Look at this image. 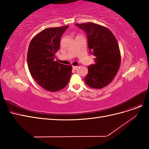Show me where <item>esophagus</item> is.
<instances>
[{"instance_id":"obj_1","label":"esophagus","mask_w":149,"mask_h":149,"mask_svg":"<svg viewBox=\"0 0 149 149\" xmlns=\"http://www.w3.org/2000/svg\"><path fill=\"white\" fill-rule=\"evenodd\" d=\"M78 66H73V67H72V68H73L74 70H76L78 69Z\"/></svg>"}]
</instances>
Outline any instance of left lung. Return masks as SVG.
Here are the masks:
<instances>
[{"instance_id":"obj_1","label":"left lung","mask_w":149,"mask_h":149,"mask_svg":"<svg viewBox=\"0 0 149 149\" xmlns=\"http://www.w3.org/2000/svg\"><path fill=\"white\" fill-rule=\"evenodd\" d=\"M86 33L89 52L95 56L94 64L88 66L84 81L89 87L101 89L113 80L120 65L119 45L114 35L104 26L92 22L76 24Z\"/></svg>"}]
</instances>
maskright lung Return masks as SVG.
<instances>
[{
    "instance_id": "right-lung-1",
    "label": "right lung",
    "mask_w": 149,
    "mask_h": 149,
    "mask_svg": "<svg viewBox=\"0 0 149 149\" xmlns=\"http://www.w3.org/2000/svg\"><path fill=\"white\" fill-rule=\"evenodd\" d=\"M68 25L42 30L31 40L27 53V64L32 78L40 86L55 92L64 88L71 76V66L54 61L60 48L62 35Z\"/></svg>"
}]
</instances>
